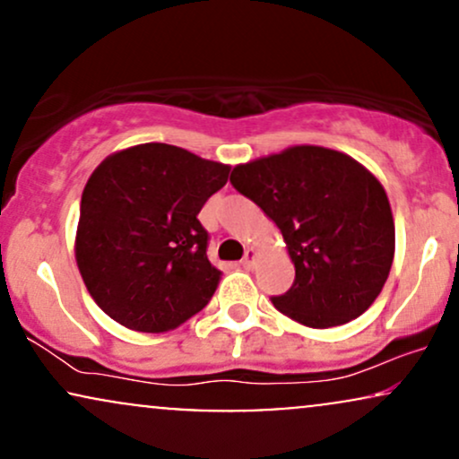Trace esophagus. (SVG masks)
Segmentation results:
<instances>
[{"instance_id": "esophagus-1", "label": "esophagus", "mask_w": 459, "mask_h": 459, "mask_svg": "<svg viewBox=\"0 0 459 459\" xmlns=\"http://www.w3.org/2000/svg\"><path fill=\"white\" fill-rule=\"evenodd\" d=\"M241 267H246V270H252L255 267V250L252 247H247L244 259H241Z\"/></svg>"}]
</instances>
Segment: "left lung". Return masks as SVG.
I'll return each instance as SVG.
<instances>
[{"mask_svg":"<svg viewBox=\"0 0 459 459\" xmlns=\"http://www.w3.org/2000/svg\"><path fill=\"white\" fill-rule=\"evenodd\" d=\"M230 183L276 222L296 281L272 304L308 328L360 317L380 296L394 256L386 192L350 155L293 146L237 166Z\"/></svg>","mask_w":459,"mask_h":459,"instance_id":"8db88e82","label":"left lung"}]
</instances>
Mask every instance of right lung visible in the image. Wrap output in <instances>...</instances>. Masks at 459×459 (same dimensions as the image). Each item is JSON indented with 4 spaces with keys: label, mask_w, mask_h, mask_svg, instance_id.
Returning <instances> with one entry per match:
<instances>
[{
    "label": "right lung",
    "mask_w": 459,
    "mask_h": 459,
    "mask_svg": "<svg viewBox=\"0 0 459 459\" xmlns=\"http://www.w3.org/2000/svg\"><path fill=\"white\" fill-rule=\"evenodd\" d=\"M230 168L160 142L109 155L82 194L77 267L105 315L168 332L200 313L222 272L209 263L198 213Z\"/></svg>",
    "instance_id": "add662e5"
}]
</instances>
